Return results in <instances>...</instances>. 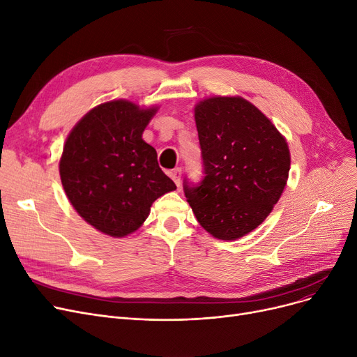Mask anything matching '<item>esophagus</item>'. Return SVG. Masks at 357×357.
<instances>
[{
    "mask_svg": "<svg viewBox=\"0 0 357 357\" xmlns=\"http://www.w3.org/2000/svg\"><path fill=\"white\" fill-rule=\"evenodd\" d=\"M169 176H171L174 179V182L176 183V186L181 185V176H182V171L181 167H175L172 169V171H169Z\"/></svg>",
    "mask_w": 357,
    "mask_h": 357,
    "instance_id": "34e87169",
    "label": "esophagus"
}]
</instances>
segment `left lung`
Here are the masks:
<instances>
[{
    "instance_id": "left-lung-1",
    "label": "left lung",
    "mask_w": 357,
    "mask_h": 357,
    "mask_svg": "<svg viewBox=\"0 0 357 357\" xmlns=\"http://www.w3.org/2000/svg\"><path fill=\"white\" fill-rule=\"evenodd\" d=\"M204 176L183 179L201 226L236 240L261 224L284 192L289 149L271 120L241 97H213L195 107Z\"/></svg>"
}]
</instances>
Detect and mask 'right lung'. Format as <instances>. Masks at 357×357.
Instances as JSON below:
<instances>
[{"label": "right lung", "instance_id": "add662e5", "mask_svg": "<svg viewBox=\"0 0 357 357\" xmlns=\"http://www.w3.org/2000/svg\"><path fill=\"white\" fill-rule=\"evenodd\" d=\"M156 108L119 100L91 109L63 146L59 172L77 213L101 233L124 237L147 218L152 204L176 190L156 150L142 135Z\"/></svg>", "mask_w": 357, "mask_h": 357}]
</instances>
